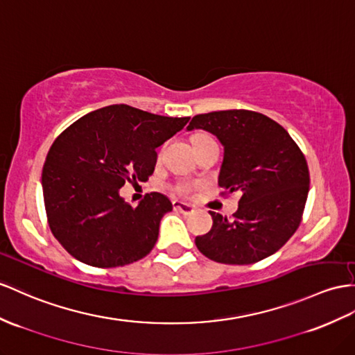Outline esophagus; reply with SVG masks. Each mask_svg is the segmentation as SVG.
I'll return each instance as SVG.
<instances>
[{"instance_id":"obj_1","label":"esophagus","mask_w":355,"mask_h":355,"mask_svg":"<svg viewBox=\"0 0 355 355\" xmlns=\"http://www.w3.org/2000/svg\"><path fill=\"white\" fill-rule=\"evenodd\" d=\"M172 207H174L175 211H180L181 214H184V216H190V214H192V213L195 211L193 207H190L189 204L180 202V201H174V202H172Z\"/></svg>"}]
</instances>
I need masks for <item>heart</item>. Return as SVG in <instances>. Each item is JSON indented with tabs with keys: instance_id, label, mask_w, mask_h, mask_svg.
Listing matches in <instances>:
<instances>
[{
	"instance_id": "heart-1",
	"label": "heart",
	"mask_w": 355,
	"mask_h": 355,
	"mask_svg": "<svg viewBox=\"0 0 355 355\" xmlns=\"http://www.w3.org/2000/svg\"><path fill=\"white\" fill-rule=\"evenodd\" d=\"M202 138H208V136H204V135H198L193 138V141H198V139H202ZM196 187V184L193 183H189V181H178V183H175L174 186H172V192L180 195V196H189L190 193L193 192Z\"/></svg>"
}]
</instances>
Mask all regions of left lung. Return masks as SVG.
<instances>
[{
  "label": "left lung",
  "mask_w": 355,
  "mask_h": 355,
  "mask_svg": "<svg viewBox=\"0 0 355 355\" xmlns=\"http://www.w3.org/2000/svg\"><path fill=\"white\" fill-rule=\"evenodd\" d=\"M193 129L223 144L222 195H240L232 219L210 211L213 226L195 239L196 248L220 264H255L272 255L303 219L311 183L303 151L279 123L248 109L195 115L187 125Z\"/></svg>",
  "instance_id": "obj_1"
}]
</instances>
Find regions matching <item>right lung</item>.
<instances>
[{"mask_svg":"<svg viewBox=\"0 0 355 355\" xmlns=\"http://www.w3.org/2000/svg\"><path fill=\"white\" fill-rule=\"evenodd\" d=\"M189 120L111 105L80 116L57 136L42 171L43 199L53 237L71 257L111 268L148 255L172 204L151 192L132 207L118 190L125 181L148 180L156 148Z\"/></svg>","mask_w":355,"mask_h":355,"instance_id":"1","label":"right lung"}]
</instances>
